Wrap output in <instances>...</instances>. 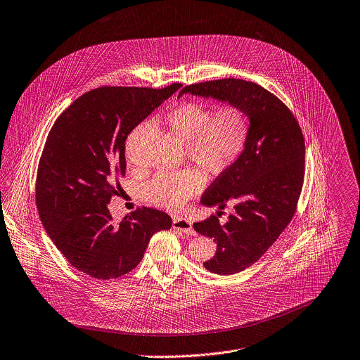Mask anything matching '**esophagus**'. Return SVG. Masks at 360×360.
Masks as SVG:
<instances>
[{"mask_svg": "<svg viewBox=\"0 0 360 360\" xmlns=\"http://www.w3.org/2000/svg\"><path fill=\"white\" fill-rule=\"evenodd\" d=\"M173 228L188 235V236H194L195 235V231L193 229L191 226V222L188 219H184V218H180V217H174L173 218Z\"/></svg>", "mask_w": 360, "mask_h": 360, "instance_id": "34e87169", "label": "esophagus"}]
</instances>
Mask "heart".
I'll return each instance as SVG.
<instances>
[{
  "mask_svg": "<svg viewBox=\"0 0 360 360\" xmlns=\"http://www.w3.org/2000/svg\"><path fill=\"white\" fill-rule=\"evenodd\" d=\"M169 131L186 145L187 155L211 174L228 170L245 149L249 135V118L243 110L226 105L217 112L200 103H184L165 117ZM148 124L136 127L131 138L138 136ZM204 176L197 169H183L158 174L146 186V197L169 210H177L201 191Z\"/></svg>",
  "mask_w": 360,
  "mask_h": 360,
  "instance_id": "1",
  "label": "heart"
}]
</instances>
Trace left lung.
Listing matches in <instances>:
<instances>
[{"mask_svg":"<svg viewBox=\"0 0 360 360\" xmlns=\"http://www.w3.org/2000/svg\"><path fill=\"white\" fill-rule=\"evenodd\" d=\"M183 94L239 107L249 118L243 152L200 201L218 210L231 202L235 212L224 225L215 215L193 224L198 233L217 242V252L204 267L221 276L235 274L257 262L294 215L304 181L302 132L290 110L252 82H205L186 86L179 97Z\"/></svg>","mask_w":360,"mask_h":360,"instance_id":"left-lung-1","label":"left lung"}]
</instances>
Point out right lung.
<instances>
[{
  "instance_id": "obj_1",
  "label": "right lung",
  "mask_w": 360,
  "mask_h": 360,
  "mask_svg": "<svg viewBox=\"0 0 360 360\" xmlns=\"http://www.w3.org/2000/svg\"><path fill=\"white\" fill-rule=\"evenodd\" d=\"M180 89L100 87L55 121L38 167L37 205L46 233L77 270L100 280L135 269L153 233L172 218L143 207L112 221L108 204L125 176V141Z\"/></svg>"
}]
</instances>
